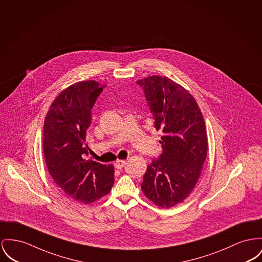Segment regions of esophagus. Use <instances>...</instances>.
Here are the masks:
<instances>
[{
    "mask_svg": "<svg viewBox=\"0 0 262 262\" xmlns=\"http://www.w3.org/2000/svg\"><path fill=\"white\" fill-rule=\"evenodd\" d=\"M125 165H126V161H124V160H118V161H116V162L114 163L115 168H116V169H118V170L122 169L123 167H124Z\"/></svg>",
    "mask_w": 262,
    "mask_h": 262,
    "instance_id": "1",
    "label": "esophagus"
}]
</instances>
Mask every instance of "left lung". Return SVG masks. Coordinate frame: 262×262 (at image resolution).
<instances>
[{
  "label": "left lung",
  "mask_w": 262,
  "mask_h": 262,
  "mask_svg": "<svg viewBox=\"0 0 262 262\" xmlns=\"http://www.w3.org/2000/svg\"><path fill=\"white\" fill-rule=\"evenodd\" d=\"M163 136V153L147 167L141 189L160 208H172L192 192L203 171L208 153V136L203 114L192 94L160 75L140 79Z\"/></svg>",
  "instance_id": "left-lung-1"
}]
</instances>
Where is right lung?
<instances>
[{
    "instance_id": "right-lung-1",
    "label": "right lung",
    "mask_w": 262,
    "mask_h": 262,
    "mask_svg": "<svg viewBox=\"0 0 262 262\" xmlns=\"http://www.w3.org/2000/svg\"><path fill=\"white\" fill-rule=\"evenodd\" d=\"M105 85L79 81L53 100L43 124V155L49 173L67 196L91 204L108 194L114 184L113 165L85 160L91 109Z\"/></svg>"
}]
</instances>
